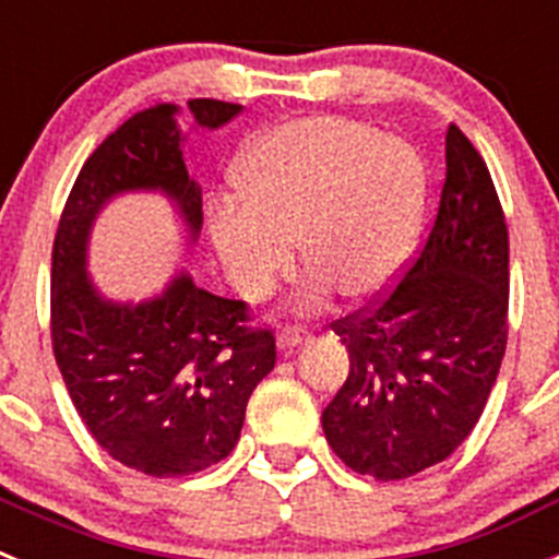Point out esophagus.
<instances>
[{
  "instance_id": "1",
  "label": "esophagus",
  "mask_w": 559,
  "mask_h": 559,
  "mask_svg": "<svg viewBox=\"0 0 559 559\" xmlns=\"http://www.w3.org/2000/svg\"><path fill=\"white\" fill-rule=\"evenodd\" d=\"M305 338H308V333L302 328H285L283 333L276 335V347L283 349V353H294Z\"/></svg>"
}]
</instances>
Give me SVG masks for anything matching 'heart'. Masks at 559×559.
Masks as SVG:
<instances>
[{
  "mask_svg": "<svg viewBox=\"0 0 559 559\" xmlns=\"http://www.w3.org/2000/svg\"><path fill=\"white\" fill-rule=\"evenodd\" d=\"M235 185L243 204L221 206L210 221L231 283L265 294L299 240L302 265L316 274L299 294L305 310L330 288L358 302L383 294L412 254L426 204L417 151L341 117L271 128L237 165Z\"/></svg>",
  "mask_w": 559,
  "mask_h": 559,
  "instance_id": "obj_1",
  "label": "heart"
}]
</instances>
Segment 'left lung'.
<instances>
[{
	"instance_id": "obj_1",
	"label": "left lung",
	"mask_w": 559,
	"mask_h": 559,
	"mask_svg": "<svg viewBox=\"0 0 559 559\" xmlns=\"http://www.w3.org/2000/svg\"><path fill=\"white\" fill-rule=\"evenodd\" d=\"M510 235L490 170L448 126L445 181L406 274L333 330L349 374L322 412L341 462L378 481L445 462L481 417L507 349Z\"/></svg>"
}]
</instances>
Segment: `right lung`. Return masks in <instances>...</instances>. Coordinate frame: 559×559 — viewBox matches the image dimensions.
I'll return each mask as SVG.
<instances>
[{
	"label": "right lung",
	"instance_id": "1",
	"mask_svg": "<svg viewBox=\"0 0 559 559\" xmlns=\"http://www.w3.org/2000/svg\"><path fill=\"white\" fill-rule=\"evenodd\" d=\"M240 108L190 100L201 128ZM173 114L170 103L133 114L83 162L58 221L49 290L52 353L78 414L108 456L153 478L192 476L229 456L251 392L276 364L274 330L254 328L249 305L199 288L185 271L142 305L103 299L86 276L88 229L120 192L162 190L199 237L201 187Z\"/></svg>",
	"mask_w": 559,
	"mask_h": 559
}]
</instances>
